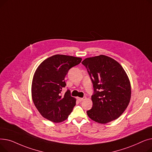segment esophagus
<instances>
[{
	"mask_svg": "<svg viewBox=\"0 0 152 152\" xmlns=\"http://www.w3.org/2000/svg\"><path fill=\"white\" fill-rule=\"evenodd\" d=\"M86 98V97H84L83 98H81V97H77V99L79 100V101H83L84 100H85Z\"/></svg>",
	"mask_w": 152,
	"mask_h": 152,
	"instance_id": "obj_1",
	"label": "esophagus"
}]
</instances>
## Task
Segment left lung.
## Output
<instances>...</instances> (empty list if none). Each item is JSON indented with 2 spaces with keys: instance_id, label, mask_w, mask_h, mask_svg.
I'll list each match as a JSON object with an SVG mask.
<instances>
[{
  "instance_id": "8db88e82",
  "label": "left lung",
  "mask_w": 152,
  "mask_h": 152,
  "mask_svg": "<svg viewBox=\"0 0 152 152\" xmlns=\"http://www.w3.org/2000/svg\"><path fill=\"white\" fill-rule=\"evenodd\" d=\"M93 83L92 107L87 111L92 120L106 124L120 116L131 97V83L122 66L113 58L100 55L84 59Z\"/></svg>"
}]
</instances>
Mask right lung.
<instances>
[{
  "label": "right lung",
  "mask_w": 152,
  "mask_h": 152,
  "mask_svg": "<svg viewBox=\"0 0 152 152\" xmlns=\"http://www.w3.org/2000/svg\"><path fill=\"white\" fill-rule=\"evenodd\" d=\"M81 58L55 55L44 60L36 69L31 86L34 104L44 118L53 123L66 120L76 105V99L68 90L65 77L70 68L81 63Z\"/></svg>",
  "instance_id": "add662e5"
}]
</instances>
